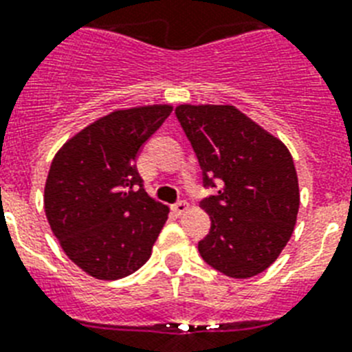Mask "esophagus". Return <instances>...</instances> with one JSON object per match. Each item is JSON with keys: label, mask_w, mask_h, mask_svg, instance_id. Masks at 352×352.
<instances>
[{"label": "esophagus", "mask_w": 352, "mask_h": 352, "mask_svg": "<svg viewBox=\"0 0 352 352\" xmlns=\"http://www.w3.org/2000/svg\"><path fill=\"white\" fill-rule=\"evenodd\" d=\"M173 210H174V214H178V216H182V214H185V212L188 210V203L187 201L176 203V205H173Z\"/></svg>", "instance_id": "esophagus-1"}]
</instances>
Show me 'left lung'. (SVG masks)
Returning <instances> with one entry per match:
<instances>
[{"instance_id":"left-lung-1","label":"left lung","mask_w":352,"mask_h":352,"mask_svg":"<svg viewBox=\"0 0 352 352\" xmlns=\"http://www.w3.org/2000/svg\"><path fill=\"white\" fill-rule=\"evenodd\" d=\"M176 117L196 151L203 183L221 185L201 201L212 219L197 245L203 261L232 278L263 274L297 223L300 192L292 153L230 104H179Z\"/></svg>"}]
</instances>
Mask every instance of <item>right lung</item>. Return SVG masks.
Segmentation results:
<instances>
[{
	"mask_svg": "<svg viewBox=\"0 0 352 352\" xmlns=\"http://www.w3.org/2000/svg\"><path fill=\"white\" fill-rule=\"evenodd\" d=\"M170 111V104L115 109L78 131L52 160L46 219L68 259L98 280L142 268L167 221L169 207L145 192L135 162Z\"/></svg>",
	"mask_w": 352,
	"mask_h": 352,
	"instance_id": "add662e5",
	"label": "right lung"
}]
</instances>
